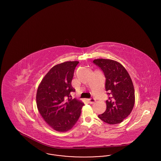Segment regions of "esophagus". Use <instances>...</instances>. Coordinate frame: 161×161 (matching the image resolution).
<instances>
[{
  "mask_svg": "<svg viewBox=\"0 0 161 161\" xmlns=\"http://www.w3.org/2000/svg\"><path fill=\"white\" fill-rule=\"evenodd\" d=\"M95 99H94V98H90V99H89V103H90V104H93V103H95Z\"/></svg>",
  "mask_w": 161,
  "mask_h": 161,
  "instance_id": "obj_1",
  "label": "esophagus"
}]
</instances>
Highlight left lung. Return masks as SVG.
<instances>
[{"mask_svg":"<svg viewBox=\"0 0 161 161\" xmlns=\"http://www.w3.org/2000/svg\"><path fill=\"white\" fill-rule=\"evenodd\" d=\"M93 63L104 75L108 95L106 110L98 118L108 124L121 123L130 115L135 104V90L130 75L117 61L101 58L94 60Z\"/></svg>","mask_w":161,"mask_h":161,"instance_id":"obj_1","label":"left lung"}]
</instances>
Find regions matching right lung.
Masks as SVG:
<instances>
[{
  "mask_svg": "<svg viewBox=\"0 0 161 161\" xmlns=\"http://www.w3.org/2000/svg\"><path fill=\"white\" fill-rule=\"evenodd\" d=\"M78 61H66L55 65L38 86L36 102L38 111L47 124L58 131L72 129L78 120L84 104L72 99L75 90L71 82Z\"/></svg>",
  "mask_w": 161,
  "mask_h": 161,
  "instance_id": "1",
  "label": "right lung"
}]
</instances>
